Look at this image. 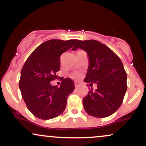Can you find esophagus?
<instances>
[{
  "label": "esophagus",
  "instance_id": "1",
  "mask_svg": "<svg viewBox=\"0 0 146 146\" xmlns=\"http://www.w3.org/2000/svg\"><path fill=\"white\" fill-rule=\"evenodd\" d=\"M80 83L79 82H75V86L76 87V88L80 86Z\"/></svg>",
  "mask_w": 146,
  "mask_h": 146
}]
</instances>
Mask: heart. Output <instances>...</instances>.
<instances>
[{"label":"heart","mask_w":146,"mask_h":146,"mask_svg":"<svg viewBox=\"0 0 146 146\" xmlns=\"http://www.w3.org/2000/svg\"><path fill=\"white\" fill-rule=\"evenodd\" d=\"M74 76H75V77H78L79 75H78V74H75Z\"/></svg>","instance_id":"1"}]
</instances>
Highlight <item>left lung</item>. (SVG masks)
I'll list each match as a JSON object with an SVG mask.
<instances>
[{
  "label": "left lung",
  "instance_id": "1",
  "mask_svg": "<svg viewBox=\"0 0 146 146\" xmlns=\"http://www.w3.org/2000/svg\"><path fill=\"white\" fill-rule=\"evenodd\" d=\"M78 48L89 58L84 82L98 85L83 98L84 108L93 117L110 116L121 106L127 90V75L121 60L106 45L94 40H79L73 51Z\"/></svg>",
  "mask_w": 146,
  "mask_h": 146
}]
</instances>
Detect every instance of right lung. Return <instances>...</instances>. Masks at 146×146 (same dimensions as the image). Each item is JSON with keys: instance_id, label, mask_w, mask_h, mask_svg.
<instances>
[{"instance_id": "add662e5", "label": "right lung", "mask_w": 146, "mask_h": 146, "mask_svg": "<svg viewBox=\"0 0 146 146\" xmlns=\"http://www.w3.org/2000/svg\"><path fill=\"white\" fill-rule=\"evenodd\" d=\"M77 40H50L42 43L25 62L21 72L19 87L27 107L41 119L55 118L63 113L68 96L74 90L71 78H63L60 87L52 86L60 69V56Z\"/></svg>"}]
</instances>
